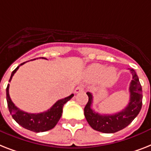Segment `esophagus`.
Returning <instances> with one entry per match:
<instances>
[{"label":"esophagus","mask_w":151,"mask_h":151,"mask_svg":"<svg viewBox=\"0 0 151 151\" xmlns=\"http://www.w3.org/2000/svg\"><path fill=\"white\" fill-rule=\"evenodd\" d=\"M84 91V87L83 86H78L75 88V90H74V92L77 94V93H79V92H81Z\"/></svg>","instance_id":"34e87169"}]
</instances>
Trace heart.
Wrapping results in <instances>:
<instances>
[{
    "label": "heart",
    "mask_w": 151,
    "mask_h": 151,
    "mask_svg": "<svg viewBox=\"0 0 151 151\" xmlns=\"http://www.w3.org/2000/svg\"><path fill=\"white\" fill-rule=\"evenodd\" d=\"M88 75L91 78H101V84L104 86L111 85L116 79V70L114 68H107L101 64L91 65L88 70Z\"/></svg>",
    "instance_id": "1"
}]
</instances>
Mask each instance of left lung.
Masks as SVG:
<instances>
[{
	"label": "left lung",
	"instance_id": "left-lung-1",
	"mask_svg": "<svg viewBox=\"0 0 151 151\" xmlns=\"http://www.w3.org/2000/svg\"><path fill=\"white\" fill-rule=\"evenodd\" d=\"M133 80L129 84V102L127 106L116 114L101 115L91 109L93 96L87 92L88 101L84 107V116L90 127L95 130L104 133H113L121 130L129 125L139 114L142 107V87L138 76L133 69H129Z\"/></svg>",
	"mask_w": 151,
	"mask_h": 151
}]
</instances>
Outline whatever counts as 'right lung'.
Listing matches in <instances>:
<instances>
[{"label": "right lung", "mask_w": 151, "mask_h": 151, "mask_svg": "<svg viewBox=\"0 0 151 151\" xmlns=\"http://www.w3.org/2000/svg\"><path fill=\"white\" fill-rule=\"evenodd\" d=\"M41 58V57H40ZM42 59H46L42 57ZM35 60V59H34ZM28 62V61H26ZM26 62L21 63L18 67H17L12 73L11 78L9 79V82L12 81V77L14 76L15 72L18 70L20 66L23 65ZM73 94H71L70 96L60 99L56 101L52 107L47 111L41 112V113H28L24 111H22L18 109L14 104L12 102V99L9 95V84H8L6 88V98L8 102V107L10 113L14 119L18 122V124L22 126L23 128L29 129L30 131H33L35 133L40 132H46L50 130L51 129L57 124V122L60 119L62 113H63V107L64 104L73 98Z\"/></svg>", "instance_id": "obj_1"}]
</instances>
